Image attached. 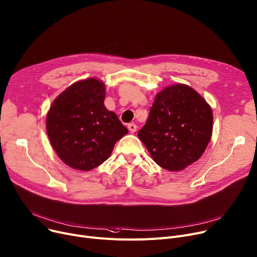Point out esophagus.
<instances>
[{
	"label": "esophagus",
	"instance_id": "1",
	"mask_svg": "<svg viewBox=\"0 0 257 257\" xmlns=\"http://www.w3.org/2000/svg\"><path fill=\"white\" fill-rule=\"evenodd\" d=\"M128 129L130 132L133 133L136 131V129H138V126H136L134 123H130V124H128Z\"/></svg>",
	"mask_w": 257,
	"mask_h": 257
}]
</instances>
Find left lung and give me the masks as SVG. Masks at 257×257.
Masks as SVG:
<instances>
[{"label": "left lung", "mask_w": 257, "mask_h": 257, "mask_svg": "<svg viewBox=\"0 0 257 257\" xmlns=\"http://www.w3.org/2000/svg\"><path fill=\"white\" fill-rule=\"evenodd\" d=\"M212 132L213 112L208 102L189 85L176 83L156 95L138 135L159 166L180 172L201 157Z\"/></svg>", "instance_id": "8db88e82"}]
</instances>
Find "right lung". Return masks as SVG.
Here are the masks:
<instances>
[{"label": "right lung", "mask_w": 257, "mask_h": 257, "mask_svg": "<svg viewBox=\"0 0 257 257\" xmlns=\"http://www.w3.org/2000/svg\"><path fill=\"white\" fill-rule=\"evenodd\" d=\"M105 84L98 78L78 80L63 91L46 114V132L59 158L89 172L108 159L128 129L104 105Z\"/></svg>", "instance_id": "right-lung-1"}]
</instances>
